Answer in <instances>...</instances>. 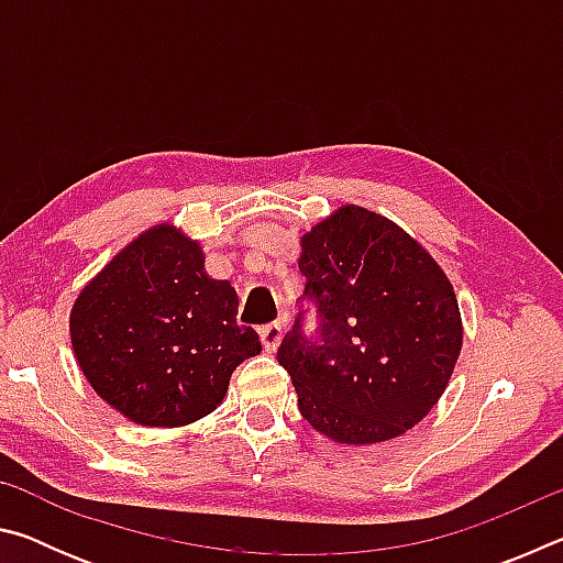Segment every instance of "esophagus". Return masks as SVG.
I'll return each mask as SVG.
<instances>
[{"instance_id": "esophagus-1", "label": "esophagus", "mask_w": 563, "mask_h": 563, "mask_svg": "<svg viewBox=\"0 0 563 563\" xmlns=\"http://www.w3.org/2000/svg\"><path fill=\"white\" fill-rule=\"evenodd\" d=\"M283 332H285V328H283L280 320H275V322H268V325H263V328H261V342H263V347H265V350H278L280 340H283Z\"/></svg>"}]
</instances>
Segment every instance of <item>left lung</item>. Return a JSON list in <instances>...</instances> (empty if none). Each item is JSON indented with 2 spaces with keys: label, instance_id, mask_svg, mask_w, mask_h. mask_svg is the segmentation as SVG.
Wrapping results in <instances>:
<instances>
[{
  "label": "left lung",
  "instance_id": "8db88e82",
  "mask_svg": "<svg viewBox=\"0 0 563 563\" xmlns=\"http://www.w3.org/2000/svg\"><path fill=\"white\" fill-rule=\"evenodd\" d=\"M298 268L318 308L283 338L300 415L340 444L387 442L437 405L462 350L460 305L430 253L385 216L342 206L300 241Z\"/></svg>",
  "mask_w": 563,
  "mask_h": 563
}]
</instances>
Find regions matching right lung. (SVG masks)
<instances>
[{
  "label": "right lung",
  "instance_id": "add662e5",
  "mask_svg": "<svg viewBox=\"0 0 563 563\" xmlns=\"http://www.w3.org/2000/svg\"><path fill=\"white\" fill-rule=\"evenodd\" d=\"M201 245L161 223L79 292L71 345L101 399L131 422L184 427L223 402L233 369L261 352L238 295L203 268Z\"/></svg>",
  "mask_w": 563,
  "mask_h": 563
}]
</instances>
